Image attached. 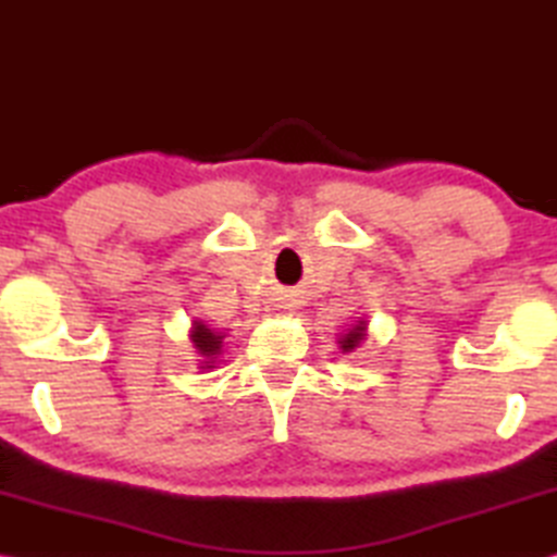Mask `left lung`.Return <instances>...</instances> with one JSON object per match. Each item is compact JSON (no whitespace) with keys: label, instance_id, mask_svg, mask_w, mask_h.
Listing matches in <instances>:
<instances>
[{"label":"left lung","instance_id":"obj_1","mask_svg":"<svg viewBox=\"0 0 557 557\" xmlns=\"http://www.w3.org/2000/svg\"><path fill=\"white\" fill-rule=\"evenodd\" d=\"M366 336H369V322L363 317H356L354 324H348L346 332L336 338V344L342 348V354H354L366 342Z\"/></svg>","mask_w":557,"mask_h":557}]
</instances>
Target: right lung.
<instances>
[{
    "mask_svg": "<svg viewBox=\"0 0 557 557\" xmlns=\"http://www.w3.org/2000/svg\"><path fill=\"white\" fill-rule=\"evenodd\" d=\"M188 338H191V344L196 348V354H199V369L209 371L215 369V358L223 354V338L225 332H215L209 324H203L201 319H194L191 324V332H188Z\"/></svg>",
    "mask_w": 557,
    "mask_h": 557,
    "instance_id": "obj_1",
    "label": "right lung"
}]
</instances>
